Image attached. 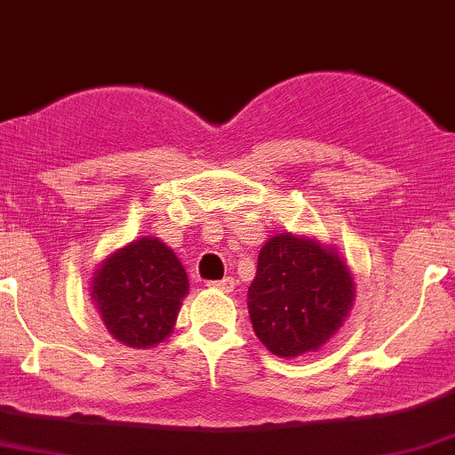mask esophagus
I'll list each match as a JSON object with an SVG mask.
<instances>
[{"label":"esophagus","instance_id":"esophagus-1","mask_svg":"<svg viewBox=\"0 0 455 455\" xmlns=\"http://www.w3.org/2000/svg\"><path fill=\"white\" fill-rule=\"evenodd\" d=\"M207 286L213 288V290H222V292H233L235 280H233V277H224V280L210 282V283H207Z\"/></svg>","mask_w":455,"mask_h":455}]
</instances>
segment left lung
<instances>
[{
	"mask_svg": "<svg viewBox=\"0 0 455 455\" xmlns=\"http://www.w3.org/2000/svg\"><path fill=\"white\" fill-rule=\"evenodd\" d=\"M352 300V275L332 250L290 233L262 245L248 309L256 337L273 354L315 352L343 324Z\"/></svg>",
	"mask_w": 455,
	"mask_h": 455,
	"instance_id": "8db88e82",
	"label": "left lung"
}]
</instances>
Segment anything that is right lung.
Returning <instances> with one entry per match:
<instances>
[{
	"instance_id": "1",
	"label": "right lung",
	"mask_w": 455,
	"mask_h": 455,
	"mask_svg": "<svg viewBox=\"0 0 455 455\" xmlns=\"http://www.w3.org/2000/svg\"><path fill=\"white\" fill-rule=\"evenodd\" d=\"M186 292L182 262L156 237H140L114 251L92 280V297L109 335L138 349L169 337Z\"/></svg>"
}]
</instances>
